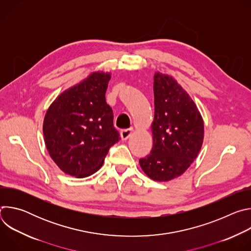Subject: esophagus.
<instances>
[{
	"label": "esophagus",
	"instance_id": "obj_1",
	"mask_svg": "<svg viewBox=\"0 0 251 251\" xmlns=\"http://www.w3.org/2000/svg\"><path fill=\"white\" fill-rule=\"evenodd\" d=\"M132 133H133V129H132V128H130V129H125V130H121V131H120V137H121V139H122L123 141H125V140H127V139L132 135Z\"/></svg>",
	"mask_w": 251,
	"mask_h": 251
}]
</instances>
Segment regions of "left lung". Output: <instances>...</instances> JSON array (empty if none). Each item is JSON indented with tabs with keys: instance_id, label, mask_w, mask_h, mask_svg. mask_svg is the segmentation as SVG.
<instances>
[{
	"instance_id": "8db88e82",
	"label": "left lung",
	"mask_w": 251,
	"mask_h": 251,
	"mask_svg": "<svg viewBox=\"0 0 251 251\" xmlns=\"http://www.w3.org/2000/svg\"><path fill=\"white\" fill-rule=\"evenodd\" d=\"M153 148L139 160L154 181L168 182L183 175L198 157L203 142V120L194 100L175 78L154 75Z\"/></svg>"
}]
</instances>
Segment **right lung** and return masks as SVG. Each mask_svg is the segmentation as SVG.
Masks as SVG:
<instances>
[{
	"mask_svg": "<svg viewBox=\"0 0 251 251\" xmlns=\"http://www.w3.org/2000/svg\"><path fill=\"white\" fill-rule=\"evenodd\" d=\"M110 78L109 73H92L58 95L46 113L47 149L69 176L85 177L97 172L110 147L120 140L112 109L105 100Z\"/></svg>",
	"mask_w": 251,
	"mask_h": 251,
	"instance_id": "1",
	"label": "right lung"
}]
</instances>
